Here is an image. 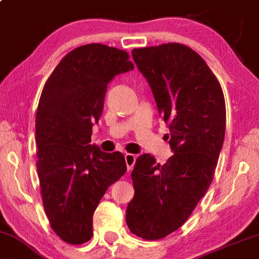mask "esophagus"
<instances>
[{"label":"esophagus","instance_id":"obj_1","mask_svg":"<svg viewBox=\"0 0 259 259\" xmlns=\"http://www.w3.org/2000/svg\"><path fill=\"white\" fill-rule=\"evenodd\" d=\"M136 158H137L136 156L132 155V154H126V155H124V159H126L127 169H128V170H132L133 167H135Z\"/></svg>","mask_w":259,"mask_h":259}]
</instances>
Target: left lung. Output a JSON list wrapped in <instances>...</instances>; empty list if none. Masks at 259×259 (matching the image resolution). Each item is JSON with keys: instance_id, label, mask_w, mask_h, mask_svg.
<instances>
[{"instance_id": "obj_1", "label": "left lung", "mask_w": 259, "mask_h": 259, "mask_svg": "<svg viewBox=\"0 0 259 259\" xmlns=\"http://www.w3.org/2000/svg\"><path fill=\"white\" fill-rule=\"evenodd\" d=\"M132 56L168 126L174 155L164 164L149 154L137 158L126 221L137 237L158 240L186 222L211 184L225 139V96L190 47L164 43L133 49Z\"/></svg>"}]
</instances>
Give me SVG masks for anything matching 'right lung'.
Listing matches in <instances>:
<instances>
[{
	"instance_id": "add662e5",
	"label": "right lung",
	"mask_w": 259,
	"mask_h": 259,
	"mask_svg": "<svg viewBox=\"0 0 259 259\" xmlns=\"http://www.w3.org/2000/svg\"><path fill=\"white\" fill-rule=\"evenodd\" d=\"M133 68L124 50L86 44L63 57L41 91L36 114L41 200L53 231L71 245L92 238L96 207L127 170L121 152L107 154L90 142L108 84Z\"/></svg>"
}]
</instances>
